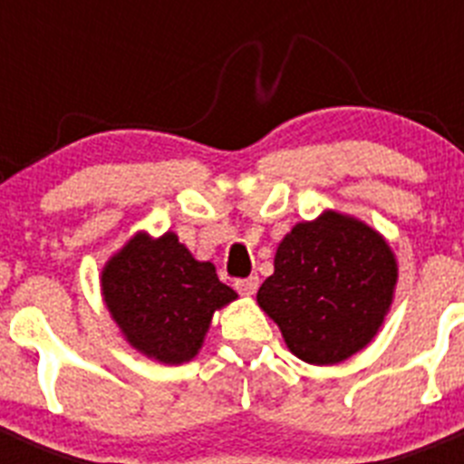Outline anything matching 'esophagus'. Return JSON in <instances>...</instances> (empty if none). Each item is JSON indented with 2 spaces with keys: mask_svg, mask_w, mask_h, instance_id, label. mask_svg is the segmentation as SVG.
Masks as SVG:
<instances>
[{
  "mask_svg": "<svg viewBox=\"0 0 464 464\" xmlns=\"http://www.w3.org/2000/svg\"><path fill=\"white\" fill-rule=\"evenodd\" d=\"M260 285V278L257 276H248V278H237L235 281V288L239 290L241 295H253Z\"/></svg>",
  "mask_w": 464,
  "mask_h": 464,
  "instance_id": "obj_1",
  "label": "esophagus"
}]
</instances>
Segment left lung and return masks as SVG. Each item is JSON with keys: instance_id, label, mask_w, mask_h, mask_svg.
Returning a JSON list of instances; mask_svg holds the SVG:
<instances>
[{"instance_id": "left-lung-1", "label": "left lung", "mask_w": 464, "mask_h": 464, "mask_svg": "<svg viewBox=\"0 0 464 464\" xmlns=\"http://www.w3.org/2000/svg\"><path fill=\"white\" fill-rule=\"evenodd\" d=\"M395 281V256L383 237L327 211L314 223L295 225L278 244L274 274L257 290V304L299 360L332 364L372 342Z\"/></svg>"}]
</instances>
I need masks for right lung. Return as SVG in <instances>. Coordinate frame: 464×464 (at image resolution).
<instances>
[{
  "mask_svg": "<svg viewBox=\"0 0 464 464\" xmlns=\"http://www.w3.org/2000/svg\"><path fill=\"white\" fill-rule=\"evenodd\" d=\"M102 290L127 342L169 364L195 358L213 311L237 297L211 262H197L174 232L134 237L106 262Z\"/></svg>",
  "mask_w": 464,
  "mask_h": 464,
  "instance_id": "right-lung-1",
  "label": "right lung"
}]
</instances>
